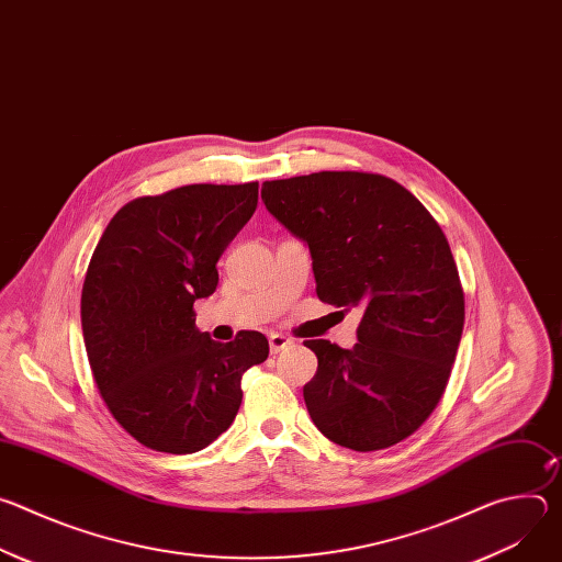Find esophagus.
I'll use <instances>...</instances> for the list:
<instances>
[{"instance_id": "34e87169", "label": "esophagus", "mask_w": 562, "mask_h": 562, "mask_svg": "<svg viewBox=\"0 0 562 562\" xmlns=\"http://www.w3.org/2000/svg\"><path fill=\"white\" fill-rule=\"evenodd\" d=\"M293 342H291V338H286V336H282V334H271L269 336V349H271V353H280V351H284L286 347H291Z\"/></svg>"}]
</instances>
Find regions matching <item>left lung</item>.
<instances>
[{
    "instance_id": "8db88e82",
    "label": "left lung",
    "mask_w": 562,
    "mask_h": 562,
    "mask_svg": "<svg viewBox=\"0 0 562 562\" xmlns=\"http://www.w3.org/2000/svg\"><path fill=\"white\" fill-rule=\"evenodd\" d=\"M269 213L304 239L317 297L360 306L358 342L306 340L313 425L331 442L378 451L409 438L447 389L464 325V293L431 213L378 173L319 171L262 184Z\"/></svg>"
}]
</instances>
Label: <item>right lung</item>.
<instances>
[{"label": "right lung", "instance_id": "obj_1", "mask_svg": "<svg viewBox=\"0 0 562 562\" xmlns=\"http://www.w3.org/2000/svg\"><path fill=\"white\" fill-rule=\"evenodd\" d=\"M258 206V182L189 184L124 204L93 251L82 334L100 395L137 442L195 453L243 403V375L269 356L260 331L215 342L193 302L217 286V260Z\"/></svg>", "mask_w": 562, "mask_h": 562}]
</instances>
